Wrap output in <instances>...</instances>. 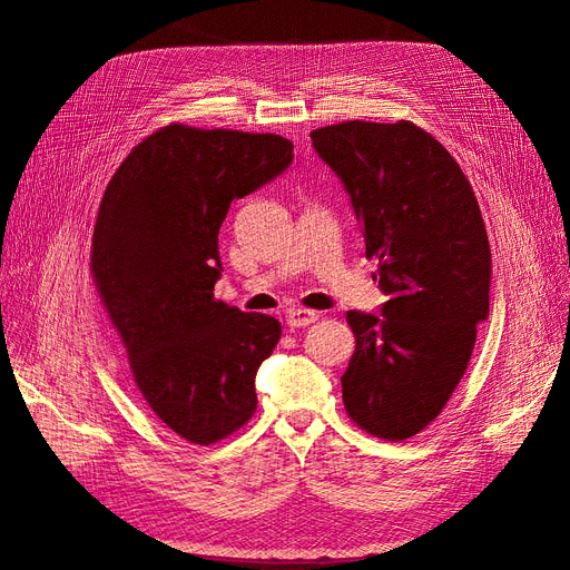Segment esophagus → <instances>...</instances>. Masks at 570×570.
<instances>
[{"mask_svg":"<svg viewBox=\"0 0 570 570\" xmlns=\"http://www.w3.org/2000/svg\"><path fill=\"white\" fill-rule=\"evenodd\" d=\"M285 321L289 327H306L318 321V314L312 312V308H292Z\"/></svg>","mask_w":570,"mask_h":570,"instance_id":"esophagus-1","label":"esophagus"}]
</instances>
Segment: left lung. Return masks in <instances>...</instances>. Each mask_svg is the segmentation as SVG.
Masks as SVG:
<instances>
[{
  "label": "left lung",
  "mask_w": 570,
  "mask_h": 570,
  "mask_svg": "<svg viewBox=\"0 0 570 570\" xmlns=\"http://www.w3.org/2000/svg\"><path fill=\"white\" fill-rule=\"evenodd\" d=\"M312 142L347 187L390 297L383 316L347 312L356 350L342 402L368 435L402 442L450 402L490 314L485 223L452 154L411 120H344Z\"/></svg>",
  "instance_id": "8db88e82"
}]
</instances>
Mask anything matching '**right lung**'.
I'll return each mask as SVG.
<instances>
[{
  "label": "right lung",
  "mask_w": 570,
  "mask_h": 570,
  "mask_svg": "<svg viewBox=\"0 0 570 570\" xmlns=\"http://www.w3.org/2000/svg\"><path fill=\"white\" fill-rule=\"evenodd\" d=\"M292 157L273 132L170 124L132 147L101 197L90 254L99 299L135 387L193 444L226 440L256 411L254 377L283 327L214 297L218 230L230 202Z\"/></svg>",
  "instance_id": "right-lung-1"
}]
</instances>
